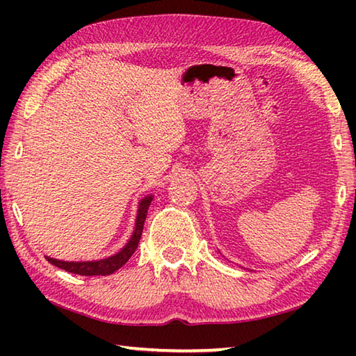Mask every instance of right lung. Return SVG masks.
Wrapping results in <instances>:
<instances>
[{
    "label": "right lung",
    "instance_id": "add662e5",
    "mask_svg": "<svg viewBox=\"0 0 356 356\" xmlns=\"http://www.w3.org/2000/svg\"><path fill=\"white\" fill-rule=\"evenodd\" d=\"M154 196H144L143 200L138 204V213H136V220H135V229L134 234H131L129 242L124 245V248H120L116 254H113L110 257L105 259H99V261H59V259L45 256V259L51 265L55 267H59L65 270L69 273H75V275H81V276H106L111 275L119 270L122 265L127 264L131 254L136 251L138 243H140L141 234H143V227H144V221H146L147 216V209L152 202Z\"/></svg>",
    "mask_w": 356,
    "mask_h": 356
}]
</instances>
